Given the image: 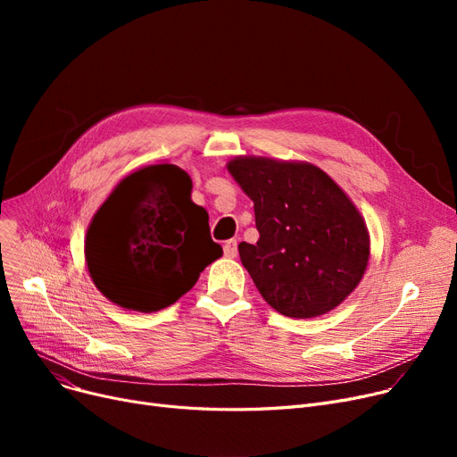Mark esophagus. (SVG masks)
<instances>
[{
	"instance_id": "1",
	"label": "esophagus",
	"mask_w": 457,
	"mask_h": 457,
	"mask_svg": "<svg viewBox=\"0 0 457 457\" xmlns=\"http://www.w3.org/2000/svg\"><path fill=\"white\" fill-rule=\"evenodd\" d=\"M224 253H226V257H229V259H233V257H237V253H238V250H237V241H228L226 245H224Z\"/></svg>"
}]
</instances>
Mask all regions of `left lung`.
<instances>
[{"instance_id": "obj_1", "label": "left lung", "mask_w": 457, "mask_h": 457, "mask_svg": "<svg viewBox=\"0 0 457 457\" xmlns=\"http://www.w3.org/2000/svg\"><path fill=\"white\" fill-rule=\"evenodd\" d=\"M228 170L253 202L259 241L238 255L261 296L291 319L337 307L369 262L367 226L339 185L309 162L237 157Z\"/></svg>"}]
</instances>
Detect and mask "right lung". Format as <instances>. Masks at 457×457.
Masks as SVG:
<instances>
[{"mask_svg": "<svg viewBox=\"0 0 457 457\" xmlns=\"http://www.w3.org/2000/svg\"><path fill=\"white\" fill-rule=\"evenodd\" d=\"M192 181L176 164L129 174L94 214L85 241L96 287L114 303L154 313L178 302L222 255L207 211L190 200Z\"/></svg>", "mask_w": 457, "mask_h": 457, "instance_id": "add662e5", "label": "right lung"}]
</instances>
